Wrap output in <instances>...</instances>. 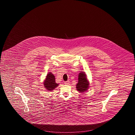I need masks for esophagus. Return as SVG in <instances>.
I'll use <instances>...</instances> for the list:
<instances>
[{
	"label": "esophagus",
	"instance_id": "1",
	"mask_svg": "<svg viewBox=\"0 0 135 135\" xmlns=\"http://www.w3.org/2000/svg\"><path fill=\"white\" fill-rule=\"evenodd\" d=\"M69 80H68V81H65L64 83L65 84H69Z\"/></svg>",
	"mask_w": 135,
	"mask_h": 135
}]
</instances>
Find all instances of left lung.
Segmentation results:
<instances>
[{
    "mask_svg": "<svg viewBox=\"0 0 135 135\" xmlns=\"http://www.w3.org/2000/svg\"><path fill=\"white\" fill-rule=\"evenodd\" d=\"M89 84L85 73L84 72L79 73L78 75V82L76 87L77 90L80 93H84L89 89Z\"/></svg>",
    "mask_w": 135,
    "mask_h": 135,
    "instance_id": "left-lung-1",
    "label": "left lung"
}]
</instances>
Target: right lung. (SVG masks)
<instances>
[{"instance_id":"obj_1","label":"right lung","mask_w":135,"mask_h":135,"mask_svg":"<svg viewBox=\"0 0 135 135\" xmlns=\"http://www.w3.org/2000/svg\"><path fill=\"white\" fill-rule=\"evenodd\" d=\"M55 77L51 72H49L46 75L44 84L45 89L49 91H52L59 85L55 81Z\"/></svg>"}]
</instances>
